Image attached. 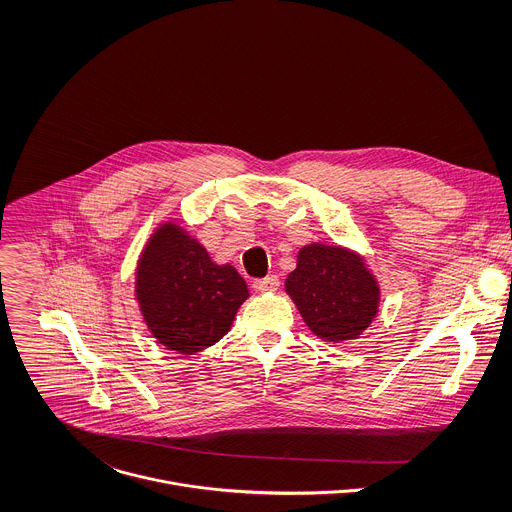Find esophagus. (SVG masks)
<instances>
[{
	"instance_id": "esophagus-1",
	"label": "esophagus",
	"mask_w": 512,
	"mask_h": 512,
	"mask_svg": "<svg viewBox=\"0 0 512 512\" xmlns=\"http://www.w3.org/2000/svg\"><path fill=\"white\" fill-rule=\"evenodd\" d=\"M252 288H254V292L258 293L276 292L280 288V280L276 276H268L264 280H256L252 284Z\"/></svg>"
}]
</instances>
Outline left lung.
I'll return each instance as SVG.
<instances>
[{
	"instance_id": "8db88e82",
	"label": "left lung",
	"mask_w": 512,
	"mask_h": 512,
	"mask_svg": "<svg viewBox=\"0 0 512 512\" xmlns=\"http://www.w3.org/2000/svg\"><path fill=\"white\" fill-rule=\"evenodd\" d=\"M305 325L325 343L359 339L378 315L380 284L366 260L351 248L313 242L297 252L286 278Z\"/></svg>"
}]
</instances>
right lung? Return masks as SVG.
<instances>
[{
    "label": "right lung",
    "instance_id": "1",
    "mask_svg": "<svg viewBox=\"0 0 512 512\" xmlns=\"http://www.w3.org/2000/svg\"><path fill=\"white\" fill-rule=\"evenodd\" d=\"M136 301L161 347L195 355L230 331L250 297L234 266L217 264L179 222H161L138 258Z\"/></svg>",
    "mask_w": 512,
    "mask_h": 512
}]
</instances>
